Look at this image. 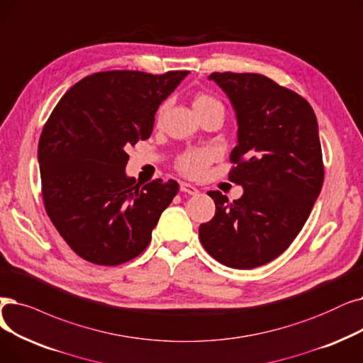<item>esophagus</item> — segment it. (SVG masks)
<instances>
[{"instance_id":"esophagus-1","label":"esophagus","mask_w":363,"mask_h":363,"mask_svg":"<svg viewBox=\"0 0 363 363\" xmlns=\"http://www.w3.org/2000/svg\"><path fill=\"white\" fill-rule=\"evenodd\" d=\"M179 190H181L182 193L191 194V196L199 194V190H197V188H196L194 185H191V184H186V182H181V184H179Z\"/></svg>"}]
</instances>
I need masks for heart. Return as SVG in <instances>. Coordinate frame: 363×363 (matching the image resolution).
I'll return each instance as SVG.
<instances>
[{
	"label": "heart",
	"mask_w": 363,
	"mask_h": 363,
	"mask_svg": "<svg viewBox=\"0 0 363 363\" xmlns=\"http://www.w3.org/2000/svg\"><path fill=\"white\" fill-rule=\"evenodd\" d=\"M193 106L196 109V113H206V111H212V109H219V111L224 113V106L220 104L215 96L208 93H199L193 99ZM164 105L160 108L159 114L163 113ZM212 162V152L208 150H194V151H188L181 154L175 167L179 173H182L184 177L186 178H200L204 172H206L208 166Z\"/></svg>",
	"instance_id": "obj_1"
}]
</instances>
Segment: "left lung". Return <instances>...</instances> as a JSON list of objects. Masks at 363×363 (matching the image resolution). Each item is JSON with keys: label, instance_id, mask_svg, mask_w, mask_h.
I'll list each match as a JSON object with an SVG mask.
<instances>
[{"label": "left lung", "instance_id": "obj_1", "mask_svg": "<svg viewBox=\"0 0 363 363\" xmlns=\"http://www.w3.org/2000/svg\"><path fill=\"white\" fill-rule=\"evenodd\" d=\"M238 117L228 179L243 186L239 200L219 191L215 216L199 228L218 262L249 270L285 252L304 227L325 178L318 120L311 105L261 74L212 72Z\"/></svg>", "mask_w": 363, "mask_h": 363}]
</instances>
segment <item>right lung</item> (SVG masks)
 Returning <instances> with one entry per match:
<instances>
[{"instance_id":"right-lung-1","label":"right lung","mask_w":363,"mask_h":363,"mask_svg":"<svg viewBox=\"0 0 363 363\" xmlns=\"http://www.w3.org/2000/svg\"><path fill=\"white\" fill-rule=\"evenodd\" d=\"M188 71H105L74 84L45 121L38 144L47 215L68 246L98 265L143 254L177 181L136 184L125 152L151 136L159 105Z\"/></svg>"}]
</instances>
